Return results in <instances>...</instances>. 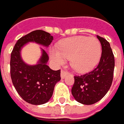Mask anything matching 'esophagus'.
Wrapping results in <instances>:
<instances>
[{
  "label": "esophagus",
  "mask_w": 124,
  "mask_h": 124,
  "mask_svg": "<svg viewBox=\"0 0 124 124\" xmlns=\"http://www.w3.org/2000/svg\"><path fill=\"white\" fill-rule=\"evenodd\" d=\"M68 74V73L66 72L65 70H61V78H62V79L65 78V77H66Z\"/></svg>",
  "instance_id": "1"
}]
</instances>
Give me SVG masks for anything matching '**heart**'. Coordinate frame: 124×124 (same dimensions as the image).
I'll return each instance as SVG.
<instances>
[{
	"label": "heart",
	"mask_w": 124,
	"mask_h": 124,
	"mask_svg": "<svg viewBox=\"0 0 124 124\" xmlns=\"http://www.w3.org/2000/svg\"><path fill=\"white\" fill-rule=\"evenodd\" d=\"M101 44L94 37L77 36L59 42L56 49H52L50 56L56 65H61L70 58L71 67L78 73H87L98 63L101 56Z\"/></svg>",
	"instance_id": "obj_1"
}]
</instances>
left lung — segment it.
Segmentation results:
<instances>
[{
	"instance_id": "left-lung-1",
	"label": "left lung",
	"mask_w": 124,
	"mask_h": 124,
	"mask_svg": "<svg viewBox=\"0 0 124 124\" xmlns=\"http://www.w3.org/2000/svg\"><path fill=\"white\" fill-rule=\"evenodd\" d=\"M102 45V56L97 67L83 75L74 76L71 93L77 102L93 104L105 96L110 88L114 70V56L109 43L97 36Z\"/></svg>"
}]
</instances>
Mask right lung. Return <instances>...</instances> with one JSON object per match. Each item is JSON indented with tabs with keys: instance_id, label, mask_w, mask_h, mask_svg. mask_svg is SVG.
<instances>
[{
	"instance_id": "add662e5",
	"label": "right lung",
	"mask_w": 124,
	"mask_h": 124,
	"mask_svg": "<svg viewBox=\"0 0 124 124\" xmlns=\"http://www.w3.org/2000/svg\"><path fill=\"white\" fill-rule=\"evenodd\" d=\"M53 39L48 32L35 30L19 39L11 53L10 76L13 84L20 96L31 104H43L51 99L55 85L61 80V70H53L46 65L49 56L43 49L37 64L34 66L22 61L21 49L29 42L47 47Z\"/></svg>"
}]
</instances>
